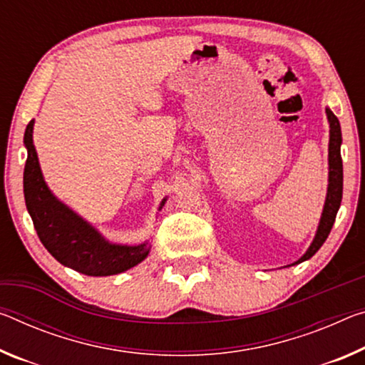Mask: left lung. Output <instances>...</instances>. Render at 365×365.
<instances>
[{"label": "left lung", "mask_w": 365, "mask_h": 365, "mask_svg": "<svg viewBox=\"0 0 365 365\" xmlns=\"http://www.w3.org/2000/svg\"><path fill=\"white\" fill-rule=\"evenodd\" d=\"M328 121H329V149H328V160H329V177H328V193L325 207H323V214L320 219V225H318L317 235L314 242L305 255L299 258L296 263H302L305 259H309L315 255L318 248L323 245V242L327 240L328 234L331 232V227L336 219V214L341 205V198H343V159H341V126L331 110L327 108Z\"/></svg>", "instance_id": "obj_1"}]
</instances>
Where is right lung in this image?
<instances>
[{"label": "right lung", "mask_w": 365, "mask_h": 365, "mask_svg": "<svg viewBox=\"0 0 365 365\" xmlns=\"http://www.w3.org/2000/svg\"><path fill=\"white\" fill-rule=\"evenodd\" d=\"M34 120L24 133L27 160L24 167V198L34 227L43 247L61 264L88 276L118 274L141 263L151 247L113 245L78 214L60 203L43 182L32 143ZM164 206L162 201L160 207Z\"/></svg>", "instance_id": "add662e5"}]
</instances>
